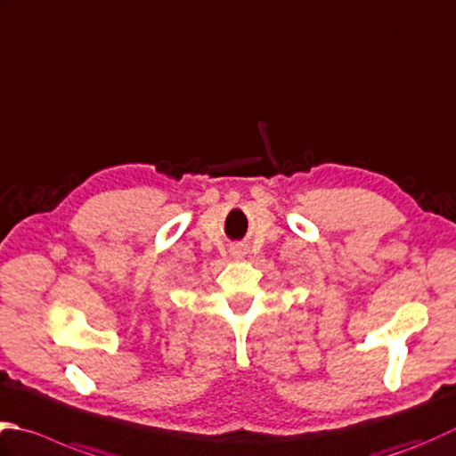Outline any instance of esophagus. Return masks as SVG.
<instances>
[{"label":"esophagus","instance_id":"esophagus-1","mask_svg":"<svg viewBox=\"0 0 456 456\" xmlns=\"http://www.w3.org/2000/svg\"><path fill=\"white\" fill-rule=\"evenodd\" d=\"M233 255L240 256V255H243V248H233Z\"/></svg>","mask_w":456,"mask_h":456}]
</instances>
